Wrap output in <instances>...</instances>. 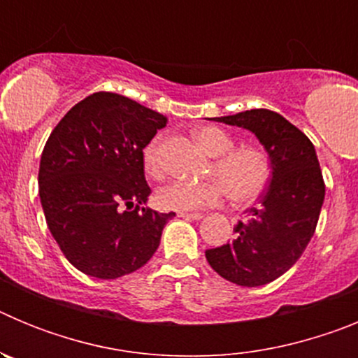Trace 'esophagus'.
Returning <instances> with one entry per match:
<instances>
[{
  "instance_id": "esophagus-1",
  "label": "esophagus",
  "mask_w": 358,
  "mask_h": 358,
  "mask_svg": "<svg viewBox=\"0 0 358 358\" xmlns=\"http://www.w3.org/2000/svg\"><path fill=\"white\" fill-rule=\"evenodd\" d=\"M179 217L186 218V220H201L204 215L202 213H186V211H179Z\"/></svg>"
}]
</instances>
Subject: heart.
<instances>
[{"label": "heart", "instance_id": "obj_1", "mask_svg": "<svg viewBox=\"0 0 358 358\" xmlns=\"http://www.w3.org/2000/svg\"><path fill=\"white\" fill-rule=\"evenodd\" d=\"M197 141L213 156L210 173L217 181L170 182L157 189L156 204L164 211H197L217 206L224 194L235 204H249L265 192L271 181V159L252 145L235 147V140L218 127L197 131ZM143 169L154 179L163 177L161 140L154 138L143 148Z\"/></svg>", "mask_w": 358, "mask_h": 358}]
</instances>
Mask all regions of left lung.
Instances as JSON below:
<instances>
[{
    "label": "left lung",
    "mask_w": 358,
    "mask_h": 358,
    "mask_svg": "<svg viewBox=\"0 0 358 358\" xmlns=\"http://www.w3.org/2000/svg\"><path fill=\"white\" fill-rule=\"evenodd\" d=\"M251 131L271 159V182L235 238L208 249L206 260L224 280L242 287L267 285L285 274L314 236L324 201V181L312 141L268 109L213 118Z\"/></svg>",
    "instance_id": "8db88e82"
}]
</instances>
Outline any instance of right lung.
Instances as JSON below:
<instances>
[{
    "instance_id": "1",
    "label": "right lung",
    "mask_w": 358,
    "mask_h": 358,
    "mask_svg": "<svg viewBox=\"0 0 358 358\" xmlns=\"http://www.w3.org/2000/svg\"><path fill=\"white\" fill-rule=\"evenodd\" d=\"M166 118L131 98L93 93L66 113L44 145L39 197L73 267L115 280L143 267L176 217L143 208V148Z\"/></svg>"
}]
</instances>
